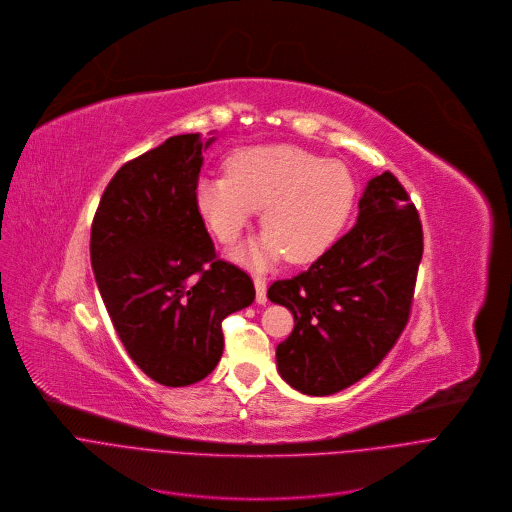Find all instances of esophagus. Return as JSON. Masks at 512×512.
Instances as JSON below:
<instances>
[{
	"mask_svg": "<svg viewBox=\"0 0 512 512\" xmlns=\"http://www.w3.org/2000/svg\"><path fill=\"white\" fill-rule=\"evenodd\" d=\"M254 286H256V302L258 304H266L268 296H266V280L262 276H254Z\"/></svg>",
	"mask_w": 512,
	"mask_h": 512,
	"instance_id": "esophagus-1",
	"label": "esophagus"
}]
</instances>
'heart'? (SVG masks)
<instances>
[{
	"instance_id": "b5f03b06",
	"label": "heart",
	"mask_w": 512,
	"mask_h": 512,
	"mask_svg": "<svg viewBox=\"0 0 512 512\" xmlns=\"http://www.w3.org/2000/svg\"><path fill=\"white\" fill-rule=\"evenodd\" d=\"M355 179L345 163L288 143L254 145L226 159V175H201L195 210L222 242H236L262 208L266 232L240 250L264 266L282 254L313 262L339 238L355 203Z\"/></svg>"
}]
</instances>
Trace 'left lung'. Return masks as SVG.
Wrapping results in <instances>:
<instances>
[{"instance_id": "8db88e82", "label": "left lung", "mask_w": 512, "mask_h": 512, "mask_svg": "<svg viewBox=\"0 0 512 512\" xmlns=\"http://www.w3.org/2000/svg\"><path fill=\"white\" fill-rule=\"evenodd\" d=\"M422 252L410 195L389 171L373 177L357 224L309 270L268 288L294 317L276 347L280 377L300 393L333 395L371 373L410 319Z\"/></svg>"}]
</instances>
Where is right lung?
<instances>
[{"label":"right lung","mask_w":512,"mask_h":512,"mask_svg":"<svg viewBox=\"0 0 512 512\" xmlns=\"http://www.w3.org/2000/svg\"><path fill=\"white\" fill-rule=\"evenodd\" d=\"M216 137H169L125 163L90 230V262L113 327L153 381L185 387L224 351L222 321L252 304L250 276L216 256L193 187Z\"/></svg>","instance_id":"1"}]
</instances>
